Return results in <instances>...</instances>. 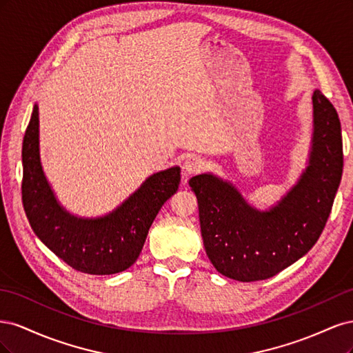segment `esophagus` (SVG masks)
Here are the masks:
<instances>
[{"instance_id":"1","label":"esophagus","mask_w":353,"mask_h":353,"mask_svg":"<svg viewBox=\"0 0 353 353\" xmlns=\"http://www.w3.org/2000/svg\"><path fill=\"white\" fill-rule=\"evenodd\" d=\"M203 166H205V162H203V159L197 157V156H190L185 159L184 162V172L187 175H191V174H197L200 172V170L203 169Z\"/></svg>"}]
</instances>
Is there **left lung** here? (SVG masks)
<instances>
[{
  "mask_svg": "<svg viewBox=\"0 0 353 353\" xmlns=\"http://www.w3.org/2000/svg\"><path fill=\"white\" fill-rule=\"evenodd\" d=\"M312 109L307 166L271 209H256L236 185L213 174L190 179L206 254L228 279H270L301 259L321 236L343 172V143L339 114L319 90Z\"/></svg>",
  "mask_w": 353,
  "mask_h": 353,
  "instance_id": "1",
  "label": "left lung"
}]
</instances>
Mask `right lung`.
Returning a JSON list of instances; mask_svg holds the SVG:
<instances>
[{"instance_id": "right-lung-1", "label": "right lung", "mask_w": 353, "mask_h": 353, "mask_svg": "<svg viewBox=\"0 0 353 353\" xmlns=\"http://www.w3.org/2000/svg\"><path fill=\"white\" fill-rule=\"evenodd\" d=\"M22 162V200L32 230L73 270L92 275L122 272L134 265L160 208L181 181L179 166L168 168L148 176L105 215H73L60 205L41 165L38 104L23 137Z\"/></svg>"}]
</instances>
